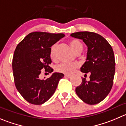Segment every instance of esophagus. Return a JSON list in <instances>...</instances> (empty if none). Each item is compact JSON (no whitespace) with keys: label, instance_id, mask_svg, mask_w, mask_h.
I'll use <instances>...</instances> for the list:
<instances>
[{"label":"esophagus","instance_id":"obj_1","mask_svg":"<svg viewBox=\"0 0 126 126\" xmlns=\"http://www.w3.org/2000/svg\"><path fill=\"white\" fill-rule=\"evenodd\" d=\"M71 76V75H64V77L65 78H70Z\"/></svg>","mask_w":126,"mask_h":126}]
</instances>
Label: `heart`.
I'll return each mask as SVG.
<instances>
[{"label": "heart", "instance_id": "b5f03b06", "mask_svg": "<svg viewBox=\"0 0 126 126\" xmlns=\"http://www.w3.org/2000/svg\"><path fill=\"white\" fill-rule=\"evenodd\" d=\"M69 44L72 48V50L76 53H81L83 50V47L82 43L76 39H71L69 41ZM57 48V44H54L51 46L50 48V56L51 59L55 60L56 57V52ZM78 67V64L77 63H62L58 64L56 66V71L60 73H62L64 74H71L75 71L76 68Z\"/></svg>", "mask_w": 126, "mask_h": 126}]
</instances>
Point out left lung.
<instances>
[{"instance_id":"left-lung-1","label":"left lung","mask_w":126,"mask_h":126,"mask_svg":"<svg viewBox=\"0 0 126 126\" xmlns=\"http://www.w3.org/2000/svg\"><path fill=\"white\" fill-rule=\"evenodd\" d=\"M70 35L82 40L88 47L86 60L81 71L90 74V81H87L83 78L81 84L75 90L76 93L85 103L96 104L105 99L113 84L115 73L113 50L108 41L96 33L79 32Z\"/></svg>"}]
</instances>
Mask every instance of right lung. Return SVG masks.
Wrapping results in <instances>:
<instances>
[{
	"label": "right lung",
	"instance_id": "add662e5",
	"mask_svg": "<svg viewBox=\"0 0 126 126\" xmlns=\"http://www.w3.org/2000/svg\"><path fill=\"white\" fill-rule=\"evenodd\" d=\"M64 36L63 33L35 32L29 33L17 45L13 56L12 70L15 86L22 97L32 104H43L53 96L61 73H53L49 78L41 79L42 69L50 73L51 47Z\"/></svg>",
	"mask_w": 126,
	"mask_h": 126
}]
</instances>
